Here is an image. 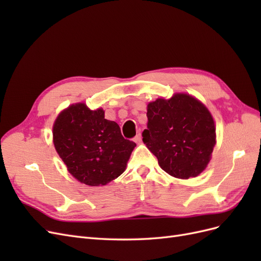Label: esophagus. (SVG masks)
Returning a JSON list of instances; mask_svg holds the SVG:
<instances>
[{
  "label": "esophagus",
  "mask_w": 261,
  "mask_h": 261,
  "mask_svg": "<svg viewBox=\"0 0 261 261\" xmlns=\"http://www.w3.org/2000/svg\"><path fill=\"white\" fill-rule=\"evenodd\" d=\"M134 141H135V143L138 145L141 143V134L140 133H138V135L134 138Z\"/></svg>",
  "instance_id": "esophagus-1"
}]
</instances>
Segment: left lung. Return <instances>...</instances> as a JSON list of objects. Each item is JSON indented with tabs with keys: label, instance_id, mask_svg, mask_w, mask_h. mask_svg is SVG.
<instances>
[{
	"label": "left lung",
	"instance_id": "left-lung-1",
	"mask_svg": "<svg viewBox=\"0 0 261 261\" xmlns=\"http://www.w3.org/2000/svg\"><path fill=\"white\" fill-rule=\"evenodd\" d=\"M147 117L143 141L163 171L187 179L206 170L217 134L213 116L200 100L185 92L158 98L148 103Z\"/></svg>",
	"mask_w": 261,
	"mask_h": 261
}]
</instances>
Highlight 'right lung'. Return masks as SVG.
<instances>
[{"label":"right lung","mask_w":261,"mask_h":261,"mask_svg":"<svg viewBox=\"0 0 261 261\" xmlns=\"http://www.w3.org/2000/svg\"><path fill=\"white\" fill-rule=\"evenodd\" d=\"M53 145L67 171L88 186H103L120 176L136 144L125 139L120 126L105 118V110L85 102L70 105L53 123Z\"/></svg>","instance_id":"1"}]
</instances>
